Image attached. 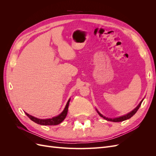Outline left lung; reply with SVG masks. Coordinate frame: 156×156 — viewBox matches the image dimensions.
<instances>
[{
	"instance_id": "obj_1",
	"label": "left lung",
	"mask_w": 156,
	"mask_h": 156,
	"mask_svg": "<svg viewBox=\"0 0 156 156\" xmlns=\"http://www.w3.org/2000/svg\"><path fill=\"white\" fill-rule=\"evenodd\" d=\"M143 100H144V98L142 100H141V101L139 103V104L137 106H136L133 111H131L129 112V113H127V114H126V115H123V116H119V117L112 118V119H111V118H108V117H106V116H103V115L101 114V113H100V112H99V111H98L97 108H96V111H97L98 113L99 114V115H100L101 117H102L103 119H105V120H107V121H111V122H122V121L126 120H127V119H129L131 117H132V116H133L135 114V113L136 112V111H138V109L139 108V107H140V105H141V103H142V102H143Z\"/></svg>"
}]
</instances>
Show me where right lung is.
Here are the masks:
<instances>
[{
  "label": "right lung",
  "instance_id": "1",
  "mask_svg": "<svg viewBox=\"0 0 156 156\" xmlns=\"http://www.w3.org/2000/svg\"><path fill=\"white\" fill-rule=\"evenodd\" d=\"M71 99L69 98L67 103L63 111L60 113V115L58 116H55L51 118V119H37V118H36L33 116L30 115L29 114H28L26 112L25 114L29 118V119L32 120L33 122H34L35 123L37 124H40V125H43V126H55V125H58L60 124L64 119L66 117L68 111V106H69V103Z\"/></svg>",
  "mask_w": 156,
  "mask_h": 156
}]
</instances>
